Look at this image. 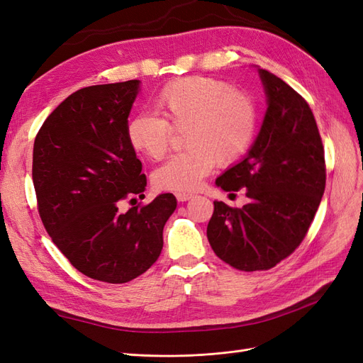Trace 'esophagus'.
I'll use <instances>...</instances> for the list:
<instances>
[{"mask_svg": "<svg viewBox=\"0 0 363 363\" xmlns=\"http://www.w3.org/2000/svg\"><path fill=\"white\" fill-rule=\"evenodd\" d=\"M175 196H177L179 201H188V200L194 199L192 194H186V192H177L175 194Z\"/></svg>", "mask_w": 363, "mask_h": 363, "instance_id": "obj_1", "label": "esophagus"}]
</instances>
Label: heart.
Instances as JSON below:
<instances>
[{
    "label": "heart",
    "instance_id": "obj_1",
    "mask_svg": "<svg viewBox=\"0 0 363 363\" xmlns=\"http://www.w3.org/2000/svg\"><path fill=\"white\" fill-rule=\"evenodd\" d=\"M161 115L140 112L130 118L127 140L138 155L160 160L174 130H184V151L174 155L152 174L160 191L192 192L215 164H233L255 142L259 124L256 98L211 77H186L163 86L155 98Z\"/></svg>",
    "mask_w": 363,
    "mask_h": 363
}]
</instances>
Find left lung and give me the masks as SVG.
Listing matches in <instances>:
<instances>
[{
    "instance_id": "1",
    "label": "left lung",
    "mask_w": 363,
    "mask_h": 363,
    "mask_svg": "<svg viewBox=\"0 0 363 363\" xmlns=\"http://www.w3.org/2000/svg\"><path fill=\"white\" fill-rule=\"evenodd\" d=\"M268 111L247 157L216 179L245 188L242 208L213 201L207 239L235 269L267 271L300 247L325 189V159L315 116L304 98L277 75L259 69Z\"/></svg>"
}]
</instances>
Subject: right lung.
<instances>
[{"label": "right lung", "mask_w": 363, "mask_h": 363, "mask_svg": "<svg viewBox=\"0 0 363 363\" xmlns=\"http://www.w3.org/2000/svg\"><path fill=\"white\" fill-rule=\"evenodd\" d=\"M139 80L83 87L60 103L33 147L38 212L52 242L84 276L127 283L155 263L163 227L177 207L172 194L121 212L144 196L142 163L127 140Z\"/></svg>", "instance_id": "obj_1"}]
</instances>
